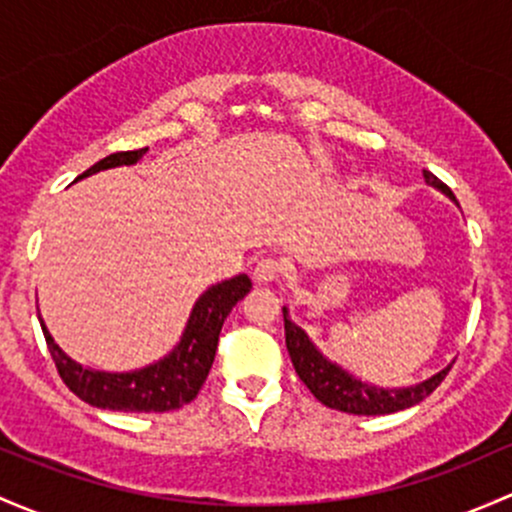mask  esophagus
<instances>
[{
    "label": "esophagus",
    "instance_id": "1",
    "mask_svg": "<svg viewBox=\"0 0 512 512\" xmlns=\"http://www.w3.org/2000/svg\"><path fill=\"white\" fill-rule=\"evenodd\" d=\"M279 272H282V262H279L277 257H262L255 265V270H252V279H255L257 284H267L274 282V279L279 277Z\"/></svg>",
    "mask_w": 512,
    "mask_h": 512
}]
</instances>
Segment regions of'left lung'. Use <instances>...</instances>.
<instances>
[{"instance_id":"1","label":"left lung","mask_w":512,"mask_h":512,"mask_svg":"<svg viewBox=\"0 0 512 512\" xmlns=\"http://www.w3.org/2000/svg\"><path fill=\"white\" fill-rule=\"evenodd\" d=\"M424 181H427L429 186L439 188L441 193H446L451 201H456L451 188L441 184L432 171H424ZM282 314L284 336H287V351L294 363V370H297L301 383L309 387L311 395H314L321 405L331 407V410L348 414H392L407 410V407L419 405L424 397L432 395V392L441 385V380L446 378V373L451 370V365H446V368L439 370L437 375H432L429 380L412 387L368 385L363 383V380L355 378V375L346 373L341 365L331 363V360L309 341V336L289 319L287 306L282 309Z\"/></svg>"}]
</instances>
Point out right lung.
Listing matches in <instances>:
<instances>
[{"label": "right lung", "mask_w": 512, "mask_h": 512, "mask_svg": "<svg viewBox=\"0 0 512 512\" xmlns=\"http://www.w3.org/2000/svg\"><path fill=\"white\" fill-rule=\"evenodd\" d=\"M144 154H147V147L134 149V152L110 154V157L90 166L78 179L98 174L102 169L137 164ZM250 289L252 282L247 274H238V277L213 284L193 304L184 336L176 343L174 351L164 355L157 363L132 370V373H105V370L83 368L56 346L41 316L39 321L58 375L68 385V390L75 392L80 400L112 412H171L188 405L206 383L208 370H211L215 358V348H218L220 328H223L233 306Z\"/></svg>", "instance_id": "add662e5"}]
</instances>
